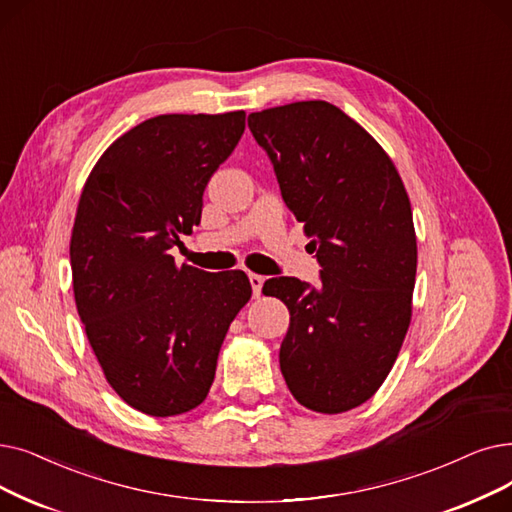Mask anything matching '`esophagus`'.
I'll return each instance as SVG.
<instances>
[{"label": "esophagus", "mask_w": 512, "mask_h": 512, "mask_svg": "<svg viewBox=\"0 0 512 512\" xmlns=\"http://www.w3.org/2000/svg\"><path fill=\"white\" fill-rule=\"evenodd\" d=\"M249 282H251V288H253V297L259 299L261 286H263V276H259V274H249Z\"/></svg>", "instance_id": "34e87169"}]
</instances>
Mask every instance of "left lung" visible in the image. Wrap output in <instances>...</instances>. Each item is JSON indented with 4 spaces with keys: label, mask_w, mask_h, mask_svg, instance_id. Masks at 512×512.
<instances>
[{
    "label": "left lung",
    "mask_w": 512,
    "mask_h": 512,
    "mask_svg": "<svg viewBox=\"0 0 512 512\" xmlns=\"http://www.w3.org/2000/svg\"><path fill=\"white\" fill-rule=\"evenodd\" d=\"M286 207L320 263V286L263 284L291 311L280 370L297 402L339 414L364 404L391 372L410 326L416 234L410 198L370 133L324 100L249 115Z\"/></svg>",
    "instance_id": "left-lung-1"
}]
</instances>
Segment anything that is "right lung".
Here are the masks:
<instances>
[{
    "label": "right lung",
    "instance_id": "right-lung-1",
    "mask_svg": "<svg viewBox=\"0 0 512 512\" xmlns=\"http://www.w3.org/2000/svg\"><path fill=\"white\" fill-rule=\"evenodd\" d=\"M244 110L159 115L115 140L83 186L71 236L73 291L108 385L148 416L205 402L217 355L251 299L240 270L175 265L203 192L236 148Z\"/></svg>",
    "mask_w": 512,
    "mask_h": 512
}]
</instances>
